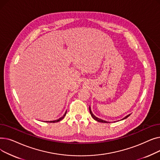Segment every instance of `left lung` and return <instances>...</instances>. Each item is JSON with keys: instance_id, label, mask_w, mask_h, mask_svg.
I'll return each mask as SVG.
<instances>
[{"instance_id": "obj_1", "label": "left lung", "mask_w": 160, "mask_h": 160, "mask_svg": "<svg viewBox=\"0 0 160 160\" xmlns=\"http://www.w3.org/2000/svg\"><path fill=\"white\" fill-rule=\"evenodd\" d=\"M89 112H90V113H91V117H93V118L95 120V121H98V122H103V123H108V122H108V121H104V120H102V119H99V118H98V117H97L93 113H92V112H91V107L89 106ZM130 115V114H129V115H127L126 117H124V118H122L121 120H124V119H127V117H128ZM115 122V121H114Z\"/></svg>"}]
</instances>
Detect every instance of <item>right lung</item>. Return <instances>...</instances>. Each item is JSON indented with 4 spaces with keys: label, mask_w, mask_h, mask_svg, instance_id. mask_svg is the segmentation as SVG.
<instances>
[{
    "label": "right lung",
    "mask_w": 160,
    "mask_h": 160,
    "mask_svg": "<svg viewBox=\"0 0 160 160\" xmlns=\"http://www.w3.org/2000/svg\"><path fill=\"white\" fill-rule=\"evenodd\" d=\"M66 113H67V111L65 112V114L62 117H60V119H57V120H54V121H45V122H59V121H62L63 118H64V117L65 116V115H66Z\"/></svg>",
    "instance_id": "right-lung-1"
}]
</instances>
